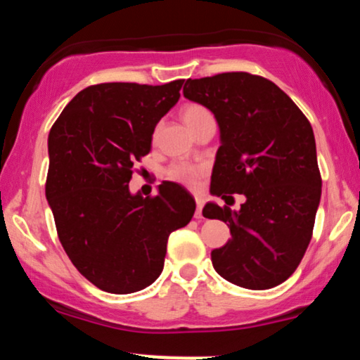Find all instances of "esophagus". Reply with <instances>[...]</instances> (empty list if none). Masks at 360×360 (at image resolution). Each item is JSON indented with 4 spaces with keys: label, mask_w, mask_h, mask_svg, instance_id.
<instances>
[{
    "label": "esophagus",
    "mask_w": 360,
    "mask_h": 360,
    "mask_svg": "<svg viewBox=\"0 0 360 360\" xmlns=\"http://www.w3.org/2000/svg\"><path fill=\"white\" fill-rule=\"evenodd\" d=\"M203 206H205V200H203V198L196 196V213H194V217H196V218L203 217V214H201V212H203Z\"/></svg>",
    "instance_id": "esophagus-1"
}]
</instances>
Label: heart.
<instances>
[{
  "mask_svg": "<svg viewBox=\"0 0 360 360\" xmlns=\"http://www.w3.org/2000/svg\"><path fill=\"white\" fill-rule=\"evenodd\" d=\"M181 118L188 125L191 131L196 130L205 120L213 118L212 113L201 105H186L183 111H181ZM205 174V167L200 164H189V162H176L167 169V177L177 183H183L186 186L196 188L200 184L201 177Z\"/></svg>",
  "mask_w": 360,
  "mask_h": 360,
  "instance_id": "b5f03b06",
  "label": "heart"
}]
</instances>
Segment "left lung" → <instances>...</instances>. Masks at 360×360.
I'll list each match as a JSON object with an SVG mask.
<instances>
[{
	"label": "left lung",
	"mask_w": 360,
	"mask_h": 360,
	"mask_svg": "<svg viewBox=\"0 0 360 360\" xmlns=\"http://www.w3.org/2000/svg\"><path fill=\"white\" fill-rule=\"evenodd\" d=\"M183 93L220 127L210 191L226 205L233 193L245 198L238 212L214 203L203 208L232 233L212 252L214 271L240 288L278 286L300 266L320 205L313 128L283 89L249 72L188 79Z\"/></svg>",
	"instance_id": "1"
}]
</instances>
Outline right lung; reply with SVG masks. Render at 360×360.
I'll list each match as a JSON object with an SVG mask.
<instances>
[{"mask_svg":"<svg viewBox=\"0 0 360 360\" xmlns=\"http://www.w3.org/2000/svg\"><path fill=\"white\" fill-rule=\"evenodd\" d=\"M183 82L89 86L49 134L45 196L57 235L76 269L106 292L150 286L162 272L169 235L196 210L191 194L171 181L154 198L128 189L134 164L150 152L155 125L179 100Z\"/></svg>","mask_w":360,"mask_h":360,"instance_id":"right-lung-1","label":"right lung"}]
</instances>
